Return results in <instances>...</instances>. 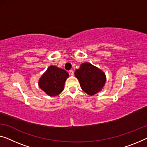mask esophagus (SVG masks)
Wrapping results in <instances>:
<instances>
[{
  "mask_svg": "<svg viewBox=\"0 0 147 147\" xmlns=\"http://www.w3.org/2000/svg\"><path fill=\"white\" fill-rule=\"evenodd\" d=\"M69 74H71V76L74 75V71H73V70H71V71H69Z\"/></svg>",
  "mask_w": 147,
  "mask_h": 147,
  "instance_id": "esophagus-1",
  "label": "esophagus"
}]
</instances>
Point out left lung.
Segmentation results:
<instances>
[{
    "instance_id": "obj_1",
    "label": "left lung",
    "mask_w": 147,
    "mask_h": 147,
    "mask_svg": "<svg viewBox=\"0 0 147 147\" xmlns=\"http://www.w3.org/2000/svg\"><path fill=\"white\" fill-rule=\"evenodd\" d=\"M81 88L88 94L92 96L100 91L106 82L104 72L90 63H84L74 72Z\"/></svg>"
}]
</instances>
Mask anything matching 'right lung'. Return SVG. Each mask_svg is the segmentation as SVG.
I'll return each mask as SVG.
<instances>
[{
  "label": "right lung",
  "mask_w": 147,
  "mask_h": 147,
  "mask_svg": "<svg viewBox=\"0 0 147 147\" xmlns=\"http://www.w3.org/2000/svg\"><path fill=\"white\" fill-rule=\"evenodd\" d=\"M69 74L65 70L50 66L39 81L40 88L50 96H55L64 89V84Z\"/></svg>",
  "instance_id": "obj_1"
}]
</instances>
